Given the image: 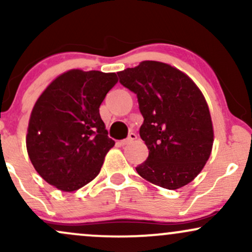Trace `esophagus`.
<instances>
[{
    "label": "esophagus",
    "instance_id": "1",
    "mask_svg": "<svg viewBox=\"0 0 252 252\" xmlns=\"http://www.w3.org/2000/svg\"><path fill=\"white\" fill-rule=\"evenodd\" d=\"M136 138H137V135H136L135 132H130L129 136H128V138L120 141V142H118V143H120V146H126V144H129V143L134 142Z\"/></svg>",
    "mask_w": 252,
    "mask_h": 252
}]
</instances>
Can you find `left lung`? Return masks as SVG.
I'll list each match as a JSON object with an SVG mask.
<instances>
[{"instance_id": "8db88e82", "label": "left lung", "mask_w": 252, "mask_h": 252, "mask_svg": "<svg viewBox=\"0 0 252 252\" xmlns=\"http://www.w3.org/2000/svg\"><path fill=\"white\" fill-rule=\"evenodd\" d=\"M117 74L120 83L137 94L144 118L140 136L149 155L136 167L137 173L167 189L186 186L205 167L215 140L200 89L182 71L154 60Z\"/></svg>"}]
</instances>
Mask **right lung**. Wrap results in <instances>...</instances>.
<instances>
[{
    "instance_id": "right-lung-1",
    "label": "right lung",
    "mask_w": 252,
    "mask_h": 252,
    "mask_svg": "<svg viewBox=\"0 0 252 252\" xmlns=\"http://www.w3.org/2000/svg\"><path fill=\"white\" fill-rule=\"evenodd\" d=\"M116 73L63 72L34 104L26 146L31 162L46 182L63 192L82 189L99 174L115 141L99 115Z\"/></svg>"
}]
</instances>
